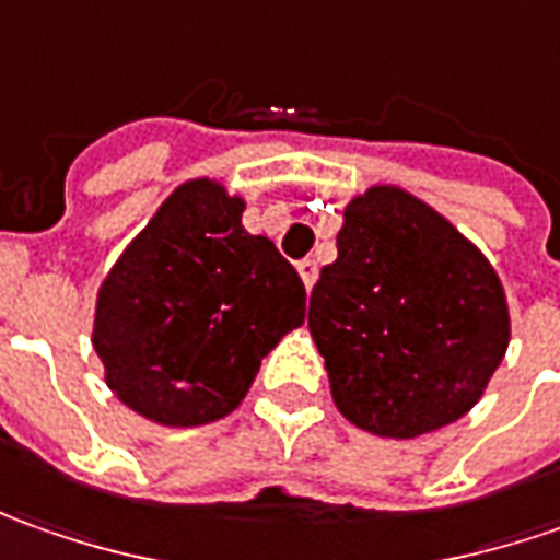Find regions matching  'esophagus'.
Segmentation results:
<instances>
[{
	"instance_id": "obj_1",
	"label": "esophagus",
	"mask_w": 560,
	"mask_h": 560,
	"mask_svg": "<svg viewBox=\"0 0 560 560\" xmlns=\"http://www.w3.org/2000/svg\"><path fill=\"white\" fill-rule=\"evenodd\" d=\"M298 272H300V279H303V284H306V288H313V284H316V279H318L316 260H310V257H306V260H300Z\"/></svg>"
}]
</instances>
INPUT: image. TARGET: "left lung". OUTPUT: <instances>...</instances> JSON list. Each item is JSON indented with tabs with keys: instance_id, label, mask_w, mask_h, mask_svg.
<instances>
[{
	"instance_id": "left-lung-1",
	"label": "left lung",
	"mask_w": 560,
	"mask_h": 560,
	"mask_svg": "<svg viewBox=\"0 0 560 560\" xmlns=\"http://www.w3.org/2000/svg\"><path fill=\"white\" fill-rule=\"evenodd\" d=\"M310 331L343 418L377 436L428 434L471 409L509 347L487 257L428 203L372 188L343 210Z\"/></svg>"
}]
</instances>
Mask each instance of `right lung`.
Returning <instances> with one entry per match:
<instances>
[{
  "label": "right lung",
  "mask_w": 560,
  "mask_h": 560,
  "mask_svg": "<svg viewBox=\"0 0 560 560\" xmlns=\"http://www.w3.org/2000/svg\"><path fill=\"white\" fill-rule=\"evenodd\" d=\"M220 185H179L98 291L92 343L107 387L170 428L229 415L262 357L303 325L306 288L279 247L247 235Z\"/></svg>",
  "instance_id": "obj_1"
}]
</instances>
